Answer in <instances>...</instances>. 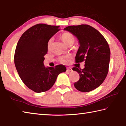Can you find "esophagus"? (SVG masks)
Returning a JSON list of instances; mask_svg holds the SVG:
<instances>
[{"mask_svg":"<svg viewBox=\"0 0 126 126\" xmlns=\"http://www.w3.org/2000/svg\"><path fill=\"white\" fill-rule=\"evenodd\" d=\"M66 70H67L68 71H72V69H71L70 67H68L67 68H66Z\"/></svg>","mask_w":126,"mask_h":126,"instance_id":"1","label":"esophagus"}]
</instances>
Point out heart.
Segmentation results:
<instances>
[{"label": "heart", "mask_w": 126, "mask_h": 126, "mask_svg": "<svg viewBox=\"0 0 126 126\" xmlns=\"http://www.w3.org/2000/svg\"><path fill=\"white\" fill-rule=\"evenodd\" d=\"M61 38L62 41L66 45L70 46L72 45L74 43L75 41V36L73 35L72 33H69V32H65L63 33L61 35ZM53 38H51L47 42V48L48 50L51 49L52 46L53 44ZM70 58V56L69 55H66L60 57L59 59L62 63H66L69 60Z\"/></svg>", "instance_id": "heart-1"}]
</instances>
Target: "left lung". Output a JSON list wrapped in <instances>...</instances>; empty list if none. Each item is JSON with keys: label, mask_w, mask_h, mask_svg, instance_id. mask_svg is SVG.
I'll use <instances>...</instances> for the list:
<instances>
[{"label": "left lung", "mask_w": 126, "mask_h": 126, "mask_svg": "<svg viewBox=\"0 0 126 126\" xmlns=\"http://www.w3.org/2000/svg\"><path fill=\"white\" fill-rule=\"evenodd\" d=\"M64 30L70 32L79 41L76 63H85L82 69L79 67L72 69L80 75L79 80L74 83L75 87L83 92L95 89L103 82L109 71V44L99 31L88 24L68 26Z\"/></svg>", "instance_id": "left-lung-1"}]
</instances>
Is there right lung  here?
Segmentation results:
<instances>
[{
	"mask_svg": "<svg viewBox=\"0 0 126 126\" xmlns=\"http://www.w3.org/2000/svg\"><path fill=\"white\" fill-rule=\"evenodd\" d=\"M58 26L37 24L24 32L17 43L14 56L16 68L22 81L29 89L44 92L52 87L65 65L46 68L43 63L47 53V42L60 30Z\"/></svg>",
	"mask_w": 126,
	"mask_h": 126,
	"instance_id": "1",
	"label": "right lung"
}]
</instances>
